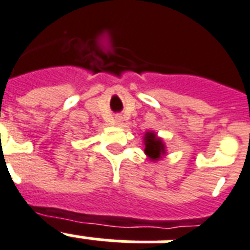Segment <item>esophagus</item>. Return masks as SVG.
I'll return each instance as SVG.
<instances>
[{
    "mask_svg": "<svg viewBox=\"0 0 250 250\" xmlns=\"http://www.w3.org/2000/svg\"><path fill=\"white\" fill-rule=\"evenodd\" d=\"M122 122H123V119H122L121 115H118V117L115 118V123H117V125H122Z\"/></svg>",
    "mask_w": 250,
    "mask_h": 250,
    "instance_id": "34e87169",
    "label": "esophagus"
}]
</instances>
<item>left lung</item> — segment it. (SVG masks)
Listing matches in <instances>:
<instances>
[{
	"mask_svg": "<svg viewBox=\"0 0 250 250\" xmlns=\"http://www.w3.org/2000/svg\"><path fill=\"white\" fill-rule=\"evenodd\" d=\"M145 154L152 161L160 160L165 155V145L160 137H157L155 132H146L144 137Z\"/></svg>",
	"mask_w": 250,
	"mask_h": 250,
	"instance_id": "left-lung-1",
	"label": "left lung"
}]
</instances>
